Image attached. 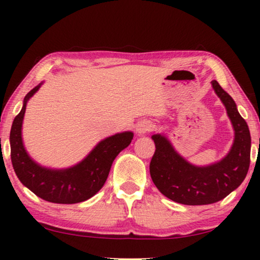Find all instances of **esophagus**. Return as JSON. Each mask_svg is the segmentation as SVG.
<instances>
[{
	"instance_id": "1",
	"label": "esophagus",
	"mask_w": 260,
	"mask_h": 260,
	"mask_svg": "<svg viewBox=\"0 0 260 260\" xmlns=\"http://www.w3.org/2000/svg\"><path fill=\"white\" fill-rule=\"evenodd\" d=\"M151 127H152L151 123L147 122V120H142V122L137 123V125H136V133L140 134V135H143V134L147 133V131L151 130Z\"/></svg>"
}]
</instances>
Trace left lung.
Returning a JSON list of instances; mask_svg holds the SVG:
<instances>
[{"label": "left lung", "instance_id": "obj_1", "mask_svg": "<svg viewBox=\"0 0 260 260\" xmlns=\"http://www.w3.org/2000/svg\"><path fill=\"white\" fill-rule=\"evenodd\" d=\"M212 87L227 111L234 130L229 154L208 166H194L182 157L162 134L151 136L155 154L150 162V176L157 189L179 204L198 206L222 200L243 182L250 167L251 135L247 123L238 112L233 98L216 80Z\"/></svg>", "mask_w": 260, "mask_h": 260}]
</instances>
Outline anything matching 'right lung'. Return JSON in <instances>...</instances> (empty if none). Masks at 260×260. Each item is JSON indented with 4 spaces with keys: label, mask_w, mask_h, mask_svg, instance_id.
Instances as JSON below:
<instances>
[{
    "label": "right lung",
    "mask_w": 260,
    "mask_h": 260,
    "mask_svg": "<svg viewBox=\"0 0 260 260\" xmlns=\"http://www.w3.org/2000/svg\"><path fill=\"white\" fill-rule=\"evenodd\" d=\"M44 81L26 94L22 109L10 130V157L21 183L39 198L53 204H78L97 194L108 179L112 162L131 143L134 133L124 131L102 140L86 157L69 168L53 169L39 165L28 155L22 140V123L27 102Z\"/></svg>",
    "instance_id": "right-lung-1"
}]
</instances>
